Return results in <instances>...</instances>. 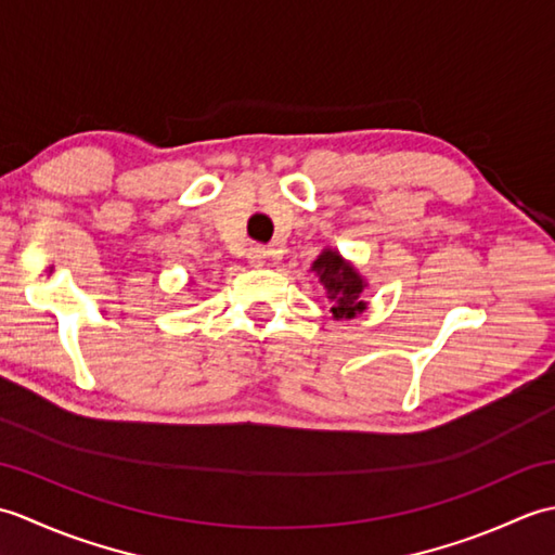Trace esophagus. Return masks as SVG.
Returning a JSON list of instances; mask_svg holds the SVG:
<instances>
[{"mask_svg": "<svg viewBox=\"0 0 555 555\" xmlns=\"http://www.w3.org/2000/svg\"><path fill=\"white\" fill-rule=\"evenodd\" d=\"M269 257H271V250L264 245H253L250 253H247V259H250L255 267H264L269 262Z\"/></svg>", "mask_w": 555, "mask_h": 555, "instance_id": "obj_1", "label": "esophagus"}]
</instances>
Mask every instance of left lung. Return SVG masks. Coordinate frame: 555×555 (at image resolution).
<instances>
[{"label":"left lung","mask_w":555,"mask_h":555,"mask_svg":"<svg viewBox=\"0 0 555 555\" xmlns=\"http://www.w3.org/2000/svg\"><path fill=\"white\" fill-rule=\"evenodd\" d=\"M312 269L320 274V281L328 291V300H334L332 312L336 320H340V317H356V312L364 308V302L360 300V293L364 288L362 279L356 269L340 259L338 253L324 250Z\"/></svg>","instance_id":"left-lung-1"}]
</instances>
